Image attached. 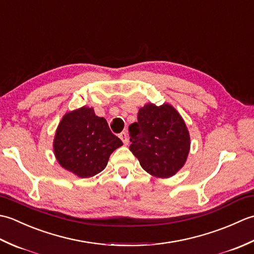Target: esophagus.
Segmentation results:
<instances>
[{"label": "esophagus", "instance_id": "esophagus-1", "mask_svg": "<svg viewBox=\"0 0 254 254\" xmlns=\"http://www.w3.org/2000/svg\"><path fill=\"white\" fill-rule=\"evenodd\" d=\"M119 137L121 138V141L123 142L124 145L128 144V138H127V132H121L120 134H119Z\"/></svg>", "mask_w": 254, "mask_h": 254}]
</instances>
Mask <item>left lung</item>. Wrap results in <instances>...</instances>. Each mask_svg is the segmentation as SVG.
Masks as SVG:
<instances>
[{
	"instance_id": "1",
	"label": "left lung",
	"mask_w": 254,
	"mask_h": 254,
	"mask_svg": "<svg viewBox=\"0 0 254 254\" xmlns=\"http://www.w3.org/2000/svg\"><path fill=\"white\" fill-rule=\"evenodd\" d=\"M128 132L130 150L149 175L169 178L186 164L190 135L182 117L171 105H145Z\"/></svg>"
}]
</instances>
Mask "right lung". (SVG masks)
I'll return each instance as SVG.
<instances>
[{
	"label": "right lung",
	"mask_w": 254,
	"mask_h": 254,
	"mask_svg": "<svg viewBox=\"0 0 254 254\" xmlns=\"http://www.w3.org/2000/svg\"><path fill=\"white\" fill-rule=\"evenodd\" d=\"M122 145L106 119L97 117L93 108L82 107L62 118L53 150L64 169L79 178H89L104 170L113 150Z\"/></svg>",
	"instance_id": "1"
}]
</instances>
